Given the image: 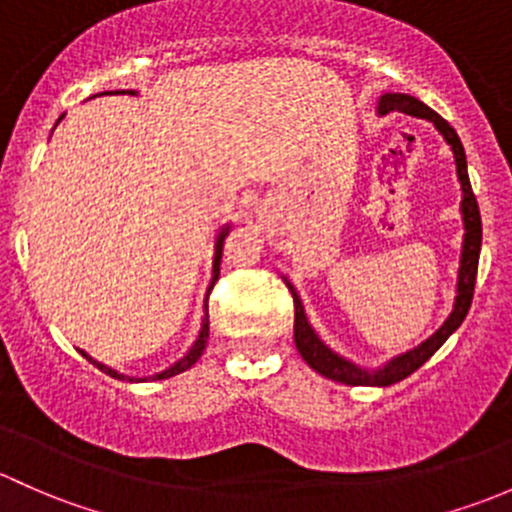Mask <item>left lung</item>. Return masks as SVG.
Masks as SVG:
<instances>
[{"instance_id":"left-lung-1","label":"left lung","mask_w":512,"mask_h":512,"mask_svg":"<svg viewBox=\"0 0 512 512\" xmlns=\"http://www.w3.org/2000/svg\"><path fill=\"white\" fill-rule=\"evenodd\" d=\"M377 110L382 115L392 113H407L414 115V118H424L429 123H434V128L444 135L446 145L451 147L453 162H456V177L458 184H461V219H463V244H461V261H458V278H456V298H453V310L449 318L444 320L439 330L434 335L426 337L421 345L412 347V350L402 352V355L392 357L389 362H384L377 370H367V367L355 365L347 357L337 355L335 350H330L323 340H320L318 333L310 325L308 315H305L303 300L291 283L286 281V286L291 288L293 303H295V323H293V337L295 347H298L300 357L313 367L315 372L323 374V377L333 379V382L352 384V387H389V384L399 382V379L409 377V374L419 370L446 340H449L451 333H456L458 325L466 318L468 308H471L473 300V288H476V273H478V256H481V212H478L476 194L471 189V179H468V165H466V152H463L461 138L456 135V130L441 118L439 113L429 108L426 103H421L419 98L407 96V93H384L379 96Z\"/></svg>"}]
</instances>
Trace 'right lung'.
I'll return each instance as SVG.
<instances>
[{
    "instance_id": "add662e5",
    "label": "right lung",
    "mask_w": 512,
    "mask_h": 512,
    "mask_svg": "<svg viewBox=\"0 0 512 512\" xmlns=\"http://www.w3.org/2000/svg\"><path fill=\"white\" fill-rule=\"evenodd\" d=\"M110 93H113V91H110ZM115 93H130V96H135V91H115ZM59 120H63V115H61ZM229 229H231L229 224H224V226H221V229H219V234H217V241H214L212 283H209V291H212V288H214V283H217V278H219L221 249H224V239H226V234H229ZM209 291H207V298H209ZM207 298H204V318H202V328H199V335H197V340H194V345L189 347V350H187V355H184L182 360H177L175 365H170V367H167V370H162V372H155V374H150V377H128V374H120L118 370H113V367H108V365H103V362L93 360V357L88 355V352H83V350H78V352H81V355L86 357L88 362H93V365H96L100 372L110 374V377H115V379H125V382H152V379H170V377H175V374L184 372V370H189V367H192L194 362H197L199 357H202L204 347H207V340H209V310H207Z\"/></svg>"
}]
</instances>
